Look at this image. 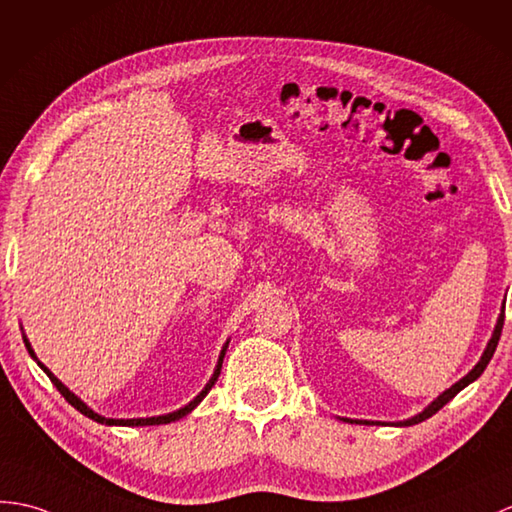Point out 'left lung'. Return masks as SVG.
<instances>
[{
    "mask_svg": "<svg viewBox=\"0 0 512 512\" xmlns=\"http://www.w3.org/2000/svg\"><path fill=\"white\" fill-rule=\"evenodd\" d=\"M502 327H504V305H502V312H499V316H497V323H495V329H493V334H491V340L486 342V349H484V353H482V358L478 360V364H475L465 377L458 379V382H456L454 386H449L445 392H441V395H438L432 403H427V406H425L419 414H414V417H410V419H403V421H397V423H384V421H360V419H344V417H340V421H347V423H366V425H397V427H408V425H417V423H421V421H425V419H430L432 414H436L438 410H441V408L445 406V403H449L451 399H454L462 388H467L469 384H473L475 379H478V377L484 373L486 364L491 362L493 353H495V349H497L499 336H502Z\"/></svg>",
    "mask_w": 512,
    "mask_h": 512,
    "instance_id": "8db88e82",
    "label": "left lung"
}]
</instances>
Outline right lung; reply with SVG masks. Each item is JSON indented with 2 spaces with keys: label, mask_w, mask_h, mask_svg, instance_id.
<instances>
[{
  "label": "right lung",
  "mask_w": 512,
  "mask_h": 512,
  "mask_svg": "<svg viewBox=\"0 0 512 512\" xmlns=\"http://www.w3.org/2000/svg\"><path fill=\"white\" fill-rule=\"evenodd\" d=\"M23 342H26V349H28V353H30V358L37 362L41 368H43V373L52 379V384L58 388V392H61V395L71 403V406H74L78 412H82L85 414V417H89V419H93L95 423H102V425H122V427H144V425H163V423H172V421H178V419H183L185 414H189L192 412L198 403L207 397V392L213 388V384L218 382V377H220V371H222V360H224V353H227V349H229V340L222 344V351H220V355H218V362H216V368H213V375L209 377V382L205 384V388H202L198 395L187 403V406H183V408H178V410H174V412H168V414H159V417H139V419H106V417H102V414H98L95 410H91L85 401H82L78 395H74V392H71L61 379H58L50 368H47L39 358H37V353H34V349H32V344H30V340H28V336L23 334Z\"/></svg>",
  "instance_id": "right-lung-1"
}]
</instances>
